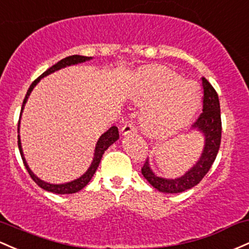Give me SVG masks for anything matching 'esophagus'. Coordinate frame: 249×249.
<instances>
[{
	"mask_svg": "<svg viewBox=\"0 0 249 249\" xmlns=\"http://www.w3.org/2000/svg\"><path fill=\"white\" fill-rule=\"evenodd\" d=\"M133 132H137V130H136L135 125H133L132 123H127V124H125L124 126L122 127V135L123 136L130 135V133H133Z\"/></svg>",
	"mask_w": 249,
	"mask_h": 249,
	"instance_id": "esophagus-1",
	"label": "esophagus"
}]
</instances>
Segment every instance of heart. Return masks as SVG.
<instances>
[{
	"label": "heart",
	"instance_id": "heart-1",
	"mask_svg": "<svg viewBox=\"0 0 249 249\" xmlns=\"http://www.w3.org/2000/svg\"><path fill=\"white\" fill-rule=\"evenodd\" d=\"M137 99L145 103L141 120L152 136H168L183 129L201 105V92L194 81L183 79L170 68L160 65L139 73Z\"/></svg>",
	"mask_w": 249,
	"mask_h": 249
}]
</instances>
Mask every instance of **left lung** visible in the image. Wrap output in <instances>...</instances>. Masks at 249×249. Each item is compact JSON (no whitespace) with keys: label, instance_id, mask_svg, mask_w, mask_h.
<instances>
[{"label":"left lung","instance_id":"obj_1","mask_svg":"<svg viewBox=\"0 0 249 249\" xmlns=\"http://www.w3.org/2000/svg\"><path fill=\"white\" fill-rule=\"evenodd\" d=\"M202 87H203V110H202L203 112L193 125V130L198 131L203 136L204 145L202 154L197 162L187 173L176 178H164L157 176L152 171L147 158L142 168V174L146 181L158 191L177 194L191 189L206 176L216 158L221 144V131H222L220 102L216 91L206 78H202Z\"/></svg>","mask_w":249,"mask_h":249}]
</instances>
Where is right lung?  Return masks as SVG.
Instances as JSON below:
<instances>
[{
    "label": "right lung",
    "mask_w": 249,
    "mask_h": 249,
    "mask_svg": "<svg viewBox=\"0 0 249 249\" xmlns=\"http://www.w3.org/2000/svg\"><path fill=\"white\" fill-rule=\"evenodd\" d=\"M91 59H92V56L71 55V56H67V58L60 60V61L56 62L55 65H53V66H52V67H49L48 70L46 71V72H43L42 74H41L39 78L36 79V80L33 81L31 86H29L28 91H27L26 97H24V99H23L22 108H21V113H20V120H18V150H20V154H21V157H22L23 164H24V166H26L27 171H28L29 175H31L33 181L36 183V184L39 185L40 188H42V189H45V190H47V191H51V193L61 194V195H62V194H74V193H78L79 190L83 189L85 185H86L87 183L91 181V178H92V177H93L95 170H97V169H98L100 160H102V157H103L104 152H105L106 150L108 149V146H111L112 144H113L114 142H116L117 139L119 138L118 127H117V126L110 127V129L106 131V132H104L103 135L99 137V139H98L97 144H95L93 160H92L91 165H89V168L87 169L86 173H85L84 175H81V176L79 177V178L74 179V181H71V182H67V183H61V184H52V183L42 181V179L39 178V177H37L36 175L33 173V171L31 170V168H29V166H28V163H27L26 158H24L22 145H21V139H20L21 116H22L24 105H26L27 100H28V98H29V95H31V93H32L33 89H34V87L36 86V84L39 83L41 79L45 78V76L49 75V74H51V73H54V72H55V71L61 70V68H65V67H67V66H73V65L81 64V62L89 61V60H91Z\"/></svg>",
    "instance_id": "1"
}]
</instances>
